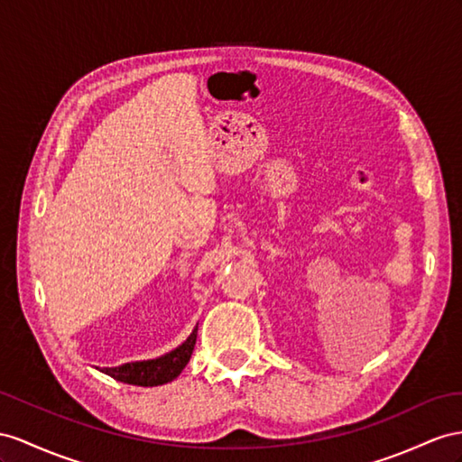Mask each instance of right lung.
Listing matches in <instances>:
<instances>
[{"instance_id": "obj_1", "label": "right lung", "mask_w": 462, "mask_h": 462, "mask_svg": "<svg viewBox=\"0 0 462 462\" xmlns=\"http://www.w3.org/2000/svg\"><path fill=\"white\" fill-rule=\"evenodd\" d=\"M195 341H197V328L180 347L173 349L168 355H163L160 359L126 363L121 366H113V369L105 366L101 371L105 374L113 376L115 381H121L126 384H136V386L165 384L173 381V378L185 369V365L189 363V359H191V353L195 349Z\"/></svg>"}]
</instances>
